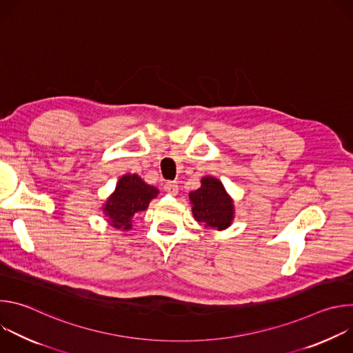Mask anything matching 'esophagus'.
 Returning a JSON list of instances; mask_svg holds the SVG:
<instances>
[{
  "label": "esophagus",
  "instance_id": "obj_1",
  "mask_svg": "<svg viewBox=\"0 0 353 353\" xmlns=\"http://www.w3.org/2000/svg\"><path fill=\"white\" fill-rule=\"evenodd\" d=\"M163 188H165V191L169 192L170 195H176V194L179 192V185H177L176 181H166L165 185H163Z\"/></svg>",
  "mask_w": 353,
  "mask_h": 353
}]
</instances>
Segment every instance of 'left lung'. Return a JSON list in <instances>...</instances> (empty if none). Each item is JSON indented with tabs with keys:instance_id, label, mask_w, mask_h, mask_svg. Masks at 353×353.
I'll return each instance as SVG.
<instances>
[{
	"instance_id": "left-lung-1",
	"label": "left lung",
	"mask_w": 353,
	"mask_h": 353,
	"mask_svg": "<svg viewBox=\"0 0 353 353\" xmlns=\"http://www.w3.org/2000/svg\"><path fill=\"white\" fill-rule=\"evenodd\" d=\"M191 211L196 222L205 228L223 230L234 218L233 199L215 177L201 179V187L188 194Z\"/></svg>"
}]
</instances>
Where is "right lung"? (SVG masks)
<instances>
[{"instance_id": "obj_1", "label": "right lung", "mask_w": 353, "mask_h": 353, "mask_svg": "<svg viewBox=\"0 0 353 353\" xmlns=\"http://www.w3.org/2000/svg\"><path fill=\"white\" fill-rule=\"evenodd\" d=\"M158 194V188L146 184L138 174H124L102 210L113 228L130 230L134 216L145 211Z\"/></svg>"}]
</instances>
